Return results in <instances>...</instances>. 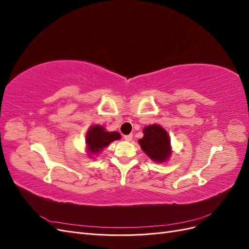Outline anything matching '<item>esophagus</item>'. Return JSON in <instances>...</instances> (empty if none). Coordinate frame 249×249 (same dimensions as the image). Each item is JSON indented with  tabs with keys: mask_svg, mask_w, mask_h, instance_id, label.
<instances>
[{
	"mask_svg": "<svg viewBox=\"0 0 249 249\" xmlns=\"http://www.w3.org/2000/svg\"><path fill=\"white\" fill-rule=\"evenodd\" d=\"M124 139L126 140V141H131V140L133 139V135H132V134H130V135H124Z\"/></svg>",
	"mask_w": 249,
	"mask_h": 249,
	"instance_id": "esophagus-1",
	"label": "esophagus"
}]
</instances>
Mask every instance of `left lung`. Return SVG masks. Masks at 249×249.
Segmentation results:
<instances>
[{"mask_svg": "<svg viewBox=\"0 0 249 249\" xmlns=\"http://www.w3.org/2000/svg\"><path fill=\"white\" fill-rule=\"evenodd\" d=\"M143 138L139 139L141 148L150 159L164 162L170 156V140L168 134L158 124L148 125L143 130Z\"/></svg>", "mask_w": 249, "mask_h": 249, "instance_id": "left-lung-1", "label": "left lung"}]
</instances>
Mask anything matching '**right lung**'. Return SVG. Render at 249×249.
I'll return each instance as SVG.
<instances>
[{
    "instance_id": "1",
    "label": "right lung",
    "mask_w": 249,
    "mask_h": 249,
    "mask_svg": "<svg viewBox=\"0 0 249 249\" xmlns=\"http://www.w3.org/2000/svg\"><path fill=\"white\" fill-rule=\"evenodd\" d=\"M119 138L120 135L117 132H106L103 126L93 125L92 127H90L86 136L89 153H99L104 147L108 146L112 141Z\"/></svg>"
}]
</instances>
